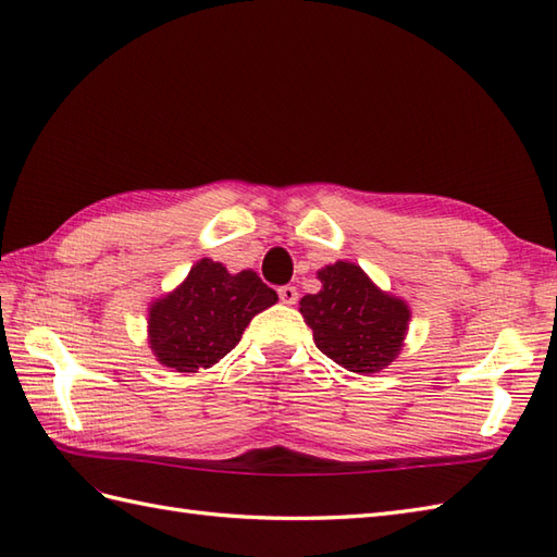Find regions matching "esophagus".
<instances>
[{
	"label": "esophagus",
	"instance_id": "esophagus-1",
	"mask_svg": "<svg viewBox=\"0 0 557 557\" xmlns=\"http://www.w3.org/2000/svg\"><path fill=\"white\" fill-rule=\"evenodd\" d=\"M277 294H280V301L282 304H296V299H299V292H296V287H292V284H284V287H280L277 289Z\"/></svg>",
	"mask_w": 557,
	"mask_h": 557
}]
</instances>
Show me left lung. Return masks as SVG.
I'll use <instances>...</instances> for the list:
<instances>
[{"mask_svg":"<svg viewBox=\"0 0 557 557\" xmlns=\"http://www.w3.org/2000/svg\"><path fill=\"white\" fill-rule=\"evenodd\" d=\"M318 280L322 289L306 294L299 310L320 351L360 374L389 366L408 332L406 301L382 292L363 268L348 261L318 270Z\"/></svg>","mask_w":557,"mask_h":557,"instance_id":"1","label":"left lung"}]
</instances>
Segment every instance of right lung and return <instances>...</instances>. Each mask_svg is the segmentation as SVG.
I'll use <instances>...</instances> for the list:
<instances>
[{
	"instance_id": "right-lung-1",
	"label": "right lung",
	"mask_w": 557,
	"mask_h": 557,
	"mask_svg": "<svg viewBox=\"0 0 557 557\" xmlns=\"http://www.w3.org/2000/svg\"><path fill=\"white\" fill-rule=\"evenodd\" d=\"M275 301V289L253 270L232 275L223 263L201 258L177 289L151 304V351L175 372L211 368L239 344L251 318Z\"/></svg>"
}]
</instances>
